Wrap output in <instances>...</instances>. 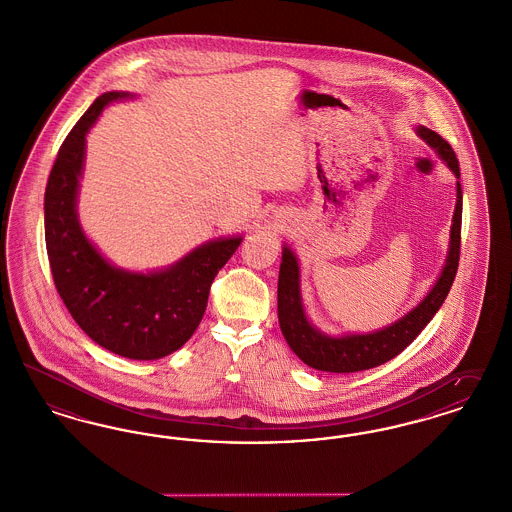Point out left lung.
Returning <instances> with one entry per match:
<instances>
[{
    "label": "left lung",
    "instance_id": "1",
    "mask_svg": "<svg viewBox=\"0 0 512 512\" xmlns=\"http://www.w3.org/2000/svg\"><path fill=\"white\" fill-rule=\"evenodd\" d=\"M418 136L424 138L431 148L439 154V158L449 165V169L460 179L457 154L447 140H443L428 127H418ZM460 223H462V189L457 181V206L451 225V241L449 254L441 275L437 277L430 293L424 300L383 329L366 335H343L331 337L316 329L306 318L302 295H300V268L295 254L289 246H283V260L279 268V283H277V316L283 331L285 341L293 349L296 356L308 364L310 368L333 372V374H350L376 368L387 360L395 358L403 352L420 331L431 322L441 304L451 291V285L457 275L458 260H460Z\"/></svg>",
    "mask_w": 512,
    "mask_h": 512
}]
</instances>
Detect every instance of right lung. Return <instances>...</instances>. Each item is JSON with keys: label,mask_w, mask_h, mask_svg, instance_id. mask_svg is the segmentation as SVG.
Instances as JSON below:
<instances>
[{"label": "right lung", "mask_w": 512, "mask_h": 512, "mask_svg": "<svg viewBox=\"0 0 512 512\" xmlns=\"http://www.w3.org/2000/svg\"><path fill=\"white\" fill-rule=\"evenodd\" d=\"M123 98L131 94L106 92L96 98L61 144L44 196L46 248L55 289L82 331L119 356L156 360L192 337L217 271L243 237L202 244L173 266L150 273L111 266L86 239L77 216L86 133L102 109Z\"/></svg>", "instance_id": "right-lung-1"}]
</instances>
